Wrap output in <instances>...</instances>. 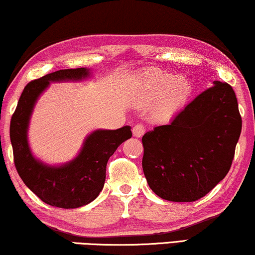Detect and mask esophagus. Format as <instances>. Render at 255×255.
Wrapping results in <instances>:
<instances>
[{
	"mask_svg": "<svg viewBox=\"0 0 255 255\" xmlns=\"http://www.w3.org/2000/svg\"><path fill=\"white\" fill-rule=\"evenodd\" d=\"M144 132H145V128L141 124L135 125V126L132 127V135H134L135 137H142V136L144 135Z\"/></svg>",
	"mask_w": 255,
	"mask_h": 255,
	"instance_id": "1",
	"label": "esophagus"
}]
</instances>
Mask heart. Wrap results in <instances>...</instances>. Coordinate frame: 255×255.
Masks as SVG:
<instances>
[{
  "mask_svg": "<svg viewBox=\"0 0 255 255\" xmlns=\"http://www.w3.org/2000/svg\"><path fill=\"white\" fill-rule=\"evenodd\" d=\"M191 95L192 85L187 78L155 70L143 77L136 102L141 109L151 107L153 120L166 121L186 105Z\"/></svg>",
  "mask_w": 255,
  "mask_h": 255,
  "instance_id": "obj_1",
  "label": "heart"
}]
</instances>
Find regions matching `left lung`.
<instances>
[{
	"instance_id": "1",
	"label": "left lung",
	"mask_w": 255,
	"mask_h": 255,
	"mask_svg": "<svg viewBox=\"0 0 255 255\" xmlns=\"http://www.w3.org/2000/svg\"><path fill=\"white\" fill-rule=\"evenodd\" d=\"M240 131L234 89L214 81L170 125L143 135L142 167L149 187L173 202L203 198L228 174Z\"/></svg>"
}]
</instances>
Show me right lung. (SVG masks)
Returning <instances> with one entry per match:
<instances>
[{
    "mask_svg": "<svg viewBox=\"0 0 255 255\" xmlns=\"http://www.w3.org/2000/svg\"><path fill=\"white\" fill-rule=\"evenodd\" d=\"M91 77L88 68L57 70L34 80L24 88L10 123L13 160L24 184L49 206L74 209L92 202L102 192L106 165L121 143L131 137L130 127L116 130L97 129L85 137L74 159L49 165L35 158L28 144L27 131L35 103L54 82H78Z\"/></svg>",
    "mask_w": 255,
    "mask_h": 255,
    "instance_id": "obj_1",
    "label": "right lung"
}]
</instances>
